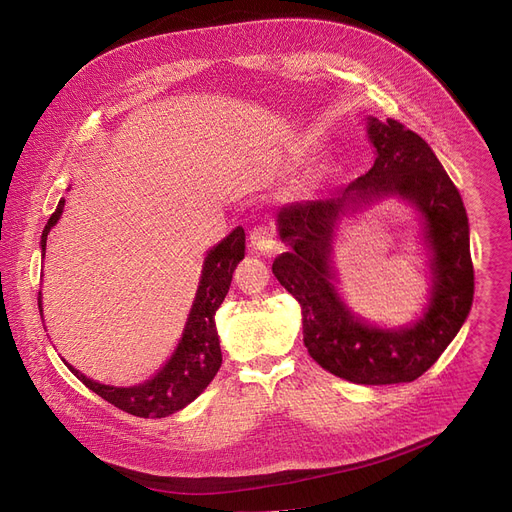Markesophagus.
I'll use <instances>...</instances> for the list:
<instances>
[{"label": "esophagus", "instance_id": "obj_1", "mask_svg": "<svg viewBox=\"0 0 512 512\" xmlns=\"http://www.w3.org/2000/svg\"><path fill=\"white\" fill-rule=\"evenodd\" d=\"M250 246L256 252H264V254H275L279 250V243L273 237V231L266 229V227H256L250 233Z\"/></svg>", "mask_w": 512, "mask_h": 512}]
</instances>
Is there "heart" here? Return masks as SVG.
Here are the masks:
<instances>
[{
  "mask_svg": "<svg viewBox=\"0 0 512 512\" xmlns=\"http://www.w3.org/2000/svg\"><path fill=\"white\" fill-rule=\"evenodd\" d=\"M308 150H310V145H308L306 141H300V143H296V145H291L289 152H287V156H285V166H287V168H291V166L300 164V162L306 158ZM327 170H329L327 162L316 164V166L310 170V175H308V187L319 185V183L325 179Z\"/></svg>",
  "mask_w": 512,
  "mask_h": 512,
  "instance_id": "obj_1",
  "label": "heart"
}]
</instances>
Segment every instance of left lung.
Here are the masks:
<instances>
[{"label": "left lung", "mask_w": 512, "mask_h": 512, "mask_svg": "<svg viewBox=\"0 0 512 512\" xmlns=\"http://www.w3.org/2000/svg\"><path fill=\"white\" fill-rule=\"evenodd\" d=\"M375 162L327 200L283 206L277 231L287 252L273 262L279 283L302 310L308 354L360 385L408 383L442 356L473 304V262L465 204L429 143L398 120L367 116ZM385 199L415 209L430 258V300L415 322L377 326L354 313L338 289L332 246L348 217Z\"/></svg>", "instance_id": "left-lung-1"}]
</instances>
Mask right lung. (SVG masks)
<instances>
[{"label":"right lung","instance_id":"add662e5","mask_svg":"<svg viewBox=\"0 0 512 512\" xmlns=\"http://www.w3.org/2000/svg\"><path fill=\"white\" fill-rule=\"evenodd\" d=\"M62 212L64 198L58 202L56 212L50 216V221H47L41 233V258H45L47 235L58 225ZM243 256H246V233H243V227H235L225 239L218 241L216 246L206 252L198 291L189 308L183 335L173 354L168 356V360L150 379L129 387L106 385L83 375L66 360L64 364L91 392L114 404L116 408L129 412V415L143 419H162L173 415V412H179L204 392L218 369H221L223 354L214 314L218 306L223 304L235 266L243 260ZM37 302L43 319L41 289Z\"/></svg>","mask_w":512,"mask_h":512}]
</instances>
